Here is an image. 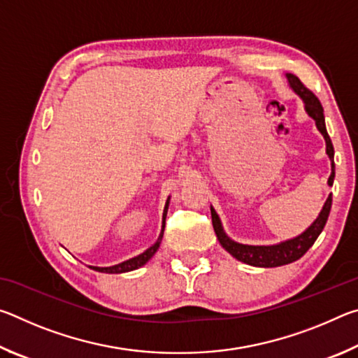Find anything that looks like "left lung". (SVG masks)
Returning a JSON list of instances; mask_svg holds the SVG:
<instances>
[{
  "instance_id": "left-lung-1",
  "label": "left lung",
  "mask_w": 358,
  "mask_h": 358,
  "mask_svg": "<svg viewBox=\"0 0 358 358\" xmlns=\"http://www.w3.org/2000/svg\"><path fill=\"white\" fill-rule=\"evenodd\" d=\"M286 78L290 90H292V92L303 101V104H305V112L308 113V117L314 120L317 131L324 137L327 156H329V159L331 162V173L329 177V181H327V185L333 186V180H335V162H333L335 150H333V143L325 128L322 104H320L316 96H314L310 90H308L305 85L299 80V77H295L294 74H286ZM330 208H331V194L327 197L322 210H320L319 216L314 220L311 226L308 227L305 232L296 235V237L284 240L281 243H275V245H243L229 237L226 230L222 227V222L220 220V216H217L216 210L213 207H210L213 229L224 250H226L232 257L240 260V262L252 265V266H262V268H273V266L287 265V264L295 262V260H299L303 254H305L314 245V241L317 240L320 232L324 230L325 222L329 220Z\"/></svg>"
}]
</instances>
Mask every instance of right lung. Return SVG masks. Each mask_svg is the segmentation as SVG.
<instances>
[{
	"mask_svg": "<svg viewBox=\"0 0 358 358\" xmlns=\"http://www.w3.org/2000/svg\"><path fill=\"white\" fill-rule=\"evenodd\" d=\"M169 202H171V196L167 197V202H166V207H164V213H162V227H161V234L159 237H157L156 243L151 245L148 250H145L142 254H138V256L132 257L124 260V262L117 264V265H112V266H90V268H93L94 271H101V273H126V271H132V270H137L143 266L145 264L148 262V260L155 256V252L159 250V245L162 241V235H164V227H166V216H167V210H169Z\"/></svg>",
	"mask_w": 358,
	"mask_h": 358,
	"instance_id": "obj_1",
	"label": "right lung"
}]
</instances>
